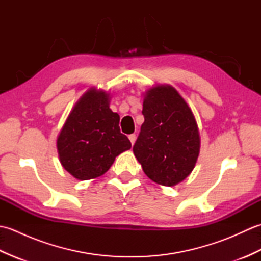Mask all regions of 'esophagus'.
Segmentation results:
<instances>
[{
  "label": "esophagus",
  "mask_w": 261,
  "mask_h": 261,
  "mask_svg": "<svg viewBox=\"0 0 261 261\" xmlns=\"http://www.w3.org/2000/svg\"><path fill=\"white\" fill-rule=\"evenodd\" d=\"M129 140L131 141V143L132 145H135V142H136V135H129Z\"/></svg>",
  "instance_id": "esophagus-1"
}]
</instances>
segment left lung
<instances>
[{"label": "left lung", "mask_w": 261, "mask_h": 261, "mask_svg": "<svg viewBox=\"0 0 261 261\" xmlns=\"http://www.w3.org/2000/svg\"><path fill=\"white\" fill-rule=\"evenodd\" d=\"M145 122L134 153L145 174L163 186H175L195 167L201 137L191 108L168 84L152 86L143 94Z\"/></svg>", "instance_id": "1"}]
</instances>
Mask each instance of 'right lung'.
Instances as JSON below:
<instances>
[{"instance_id": "add662e5", "label": "right lung", "mask_w": 261, "mask_h": 261, "mask_svg": "<svg viewBox=\"0 0 261 261\" xmlns=\"http://www.w3.org/2000/svg\"><path fill=\"white\" fill-rule=\"evenodd\" d=\"M108 92L91 87L74 105L57 137L59 162L80 180L93 179L110 169L131 142L120 132V116L110 109Z\"/></svg>"}]
</instances>
